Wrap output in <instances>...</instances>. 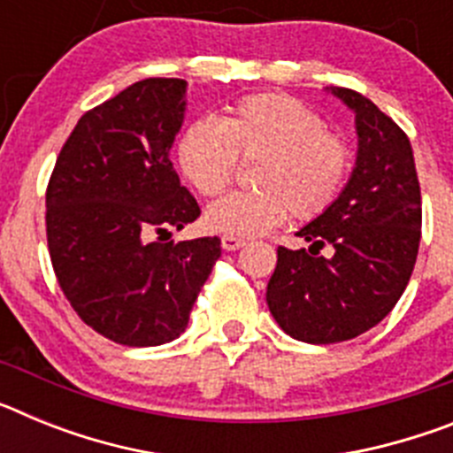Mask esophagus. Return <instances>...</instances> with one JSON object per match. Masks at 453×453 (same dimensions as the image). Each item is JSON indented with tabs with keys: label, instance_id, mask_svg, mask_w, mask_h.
I'll use <instances>...</instances> for the list:
<instances>
[{
	"label": "esophagus",
	"instance_id": "34e87169",
	"mask_svg": "<svg viewBox=\"0 0 453 453\" xmlns=\"http://www.w3.org/2000/svg\"><path fill=\"white\" fill-rule=\"evenodd\" d=\"M240 247H245V240L238 235H222V250L224 251H235Z\"/></svg>",
	"mask_w": 453,
	"mask_h": 453
}]
</instances>
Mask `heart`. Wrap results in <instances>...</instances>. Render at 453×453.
Masks as SVG:
<instances>
[{
  "label": "heart",
  "instance_id": "heart-1",
  "mask_svg": "<svg viewBox=\"0 0 453 453\" xmlns=\"http://www.w3.org/2000/svg\"><path fill=\"white\" fill-rule=\"evenodd\" d=\"M242 163H258L254 186L206 211V226L254 238L297 219L326 213L354 167L349 140L326 129L322 115L286 92H258L229 104L222 119L197 118L177 142V163L202 197H219Z\"/></svg>",
  "mask_w": 453,
  "mask_h": 453
}]
</instances>
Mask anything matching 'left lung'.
<instances>
[{
    "label": "left lung",
    "instance_id": "1",
    "mask_svg": "<svg viewBox=\"0 0 453 453\" xmlns=\"http://www.w3.org/2000/svg\"><path fill=\"white\" fill-rule=\"evenodd\" d=\"M356 113L358 156L338 202L297 235L308 250H276L267 306L290 338L334 345L365 334L399 302L422 238V195L408 135L376 104L331 88ZM329 244L334 256L319 250Z\"/></svg>",
    "mask_w": 453,
    "mask_h": 453
}]
</instances>
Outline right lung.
Listing matches in <instances>:
<instances>
[{
  "instance_id": "1",
  "label": "right lung",
  "mask_w": 453,
  "mask_h": 453,
  "mask_svg": "<svg viewBox=\"0 0 453 453\" xmlns=\"http://www.w3.org/2000/svg\"><path fill=\"white\" fill-rule=\"evenodd\" d=\"M183 97V79H145L90 108L47 183L58 286L74 313L118 345L179 338L222 254L218 235L165 242L202 213L170 161ZM151 234L159 240L151 243Z\"/></svg>"
}]
</instances>
